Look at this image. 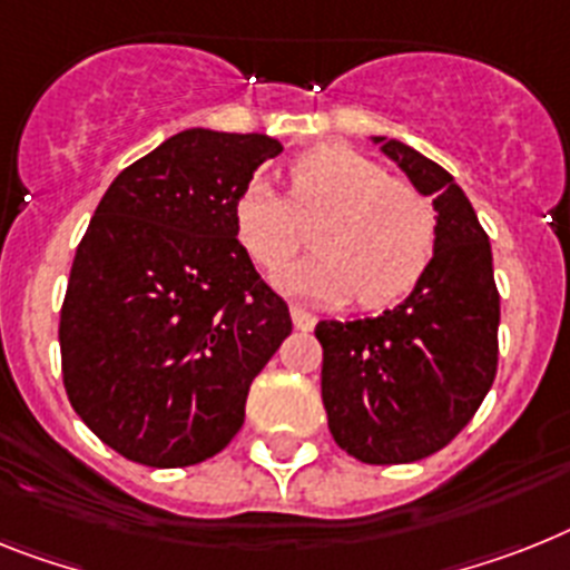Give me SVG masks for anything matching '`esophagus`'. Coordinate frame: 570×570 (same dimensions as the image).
<instances>
[{"label": "esophagus", "mask_w": 570, "mask_h": 570, "mask_svg": "<svg viewBox=\"0 0 570 570\" xmlns=\"http://www.w3.org/2000/svg\"><path fill=\"white\" fill-rule=\"evenodd\" d=\"M291 320H294V326L299 332H312L314 323H317V317L312 312H305L303 305H291Z\"/></svg>", "instance_id": "esophagus-1"}]
</instances>
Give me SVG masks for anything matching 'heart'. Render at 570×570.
I'll return each mask as SVG.
<instances>
[{
  "mask_svg": "<svg viewBox=\"0 0 570 570\" xmlns=\"http://www.w3.org/2000/svg\"><path fill=\"white\" fill-rule=\"evenodd\" d=\"M296 218H320L312 233L317 253L276 271L285 294L323 303L358 294L366 308H384L411 294L434 258L431 200L346 145H320L296 159L288 200L253 180L233 206L235 238L258 267L282 265L296 250Z\"/></svg>",
  "mask_w": 570,
  "mask_h": 570,
  "instance_id": "heart-1",
  "label": "heart"
}]
</instances>
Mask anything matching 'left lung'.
<instances>
[{
	"label": "left lung",
	"instance_id": "obj_1",
	"mask_svg": "<svg viewBox=\"0 0 570 570\" xmlns=\"http://www.w3.org/2000/svg\"><path fill=\"white\" fill-rule=\"evenodd\" d=\"M434 197L436 247L420 285L379 317L320 320L328 431L361 463H413L469 425L498 370L492 247L454 177L411 145L370 136Z\"/></svg>",
	"mask_w": 570,
	"mask_h": 570
}]
</instances>
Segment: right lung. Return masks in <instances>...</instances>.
I'll list each match as a JSON object with an SVG mask.
<instances>
[{"label":"right lung","mask_w":570,"mask_h":570,"mask_svg":"<svg viewBox=\"0 0 570 570\" xmlns=\"http://www.w3.org/2000/svg\"><path fill=\"white\" fill-rule=\"evenodd\" d=\"M279 154L267 134L189 127L127 166L89 220L60 361L75 413L121 458L195 465L244 425L291 314L235 238L233 206Z\"/></svg>","instance_id":"1"}]
</instances>
